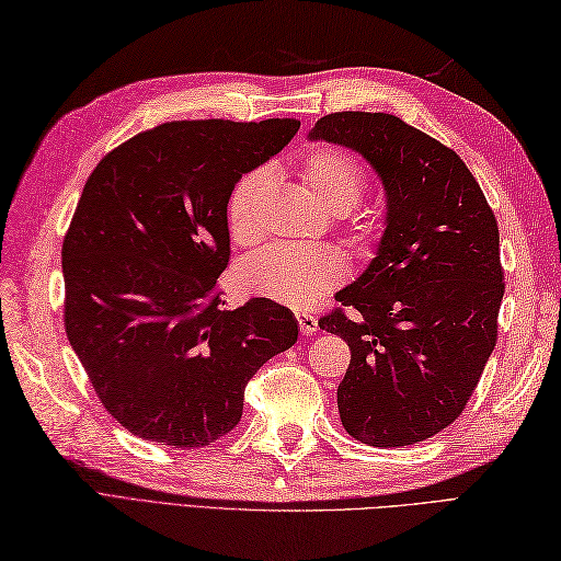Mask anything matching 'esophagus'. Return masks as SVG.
<instances>
[{"instance_id": "esophagus-1", "label": "esophagus", "mask_w": 561, "mask_h": 561, "mask_svg": "<svg viewBox=\"0 0 561 561\" xmlns=\"http://www.w3.org/2000/svg\"><path fill=\"white\" fill-rule=\"evenodd\" d=\"M296 320H298L300 332H304L306 336H312L314 332H318V318H314L312 312H296Z\"/></svg>"}]
</instances>
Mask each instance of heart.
I'll list each match as a JSON object with an SVG mask.
<instances>
[{"label":"heart","mask_w":561,"mask_h":561,"mask_svg":"<svg viewBox=\"0 0 561 561\" xmlns=\"http://www.w3.org/2000/svg\"><path fill=\"white\" fill-rule=\"evenodd\" d=\"M300 180L318 204L334 213H348L360 201L367 175L363 163L343 147H320L300 161ZM270 186V172L257 168L243 175L227 204L229 234L239 243H253L263 234L261 206ZM383 213L365 206L355 215L353 234L367 249L381 232ZM346 257L329 249H294L275 243L243 257L237 267V284L243 294L275 300L279 306L306 310L346 279Z\"/></svg>","instance_id":"b5f03b06"}]
</instances>
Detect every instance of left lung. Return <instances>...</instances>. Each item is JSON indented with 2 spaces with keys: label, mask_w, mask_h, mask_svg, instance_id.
<instances>
[{
  "label": "left lung",
  "mask_w": 561,
  "mask_h": 561,
  "mask_svg": "<svg viewBox=\"0 0 561 561\" xmlns=\"http://www.w3.org/2000/svg\"><path fill=\"white\" fill-rule=\"evenodd\" d=\"M310 137L363 153L389 204L377 257L318 322L351 348L343 428L377 448L426 440L462 414L495 348L505 270L493 208L462 158L391 113H329Z\"/></svg>",
  "instance_id": "8db88e82"
}]
</instances>
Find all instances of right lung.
Masks as SVG:
<instances>
[{"mask_svg":"<svg viewBox=\"0 0 561 561\" xmlns=\"http://www.w3.org/2000/svg\"><path fill=\"white\" fill-rule=\"evenodd\" d=\"M300 123L175 121L108 151L64 239V324L108 414L130 434L204 448L232 431L243 391L298 339L294 312L222 310L227 201Z\"/></svg>","mask_w":561,"mask_h":561,"instance_id":"right-lung-1","label":"right lung"}]
</instances>
